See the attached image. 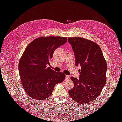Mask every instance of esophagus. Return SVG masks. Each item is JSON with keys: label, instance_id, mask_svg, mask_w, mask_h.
Segmentation results:
<instances>
[{"label": "esophagus", "instance_id": "34e87169", "mask_svg": "<svg viewBox=\"0 0 122 122\" xmlns=\"http://www.w3.org/2000/svg\"><path fill=\"white\" fill-rule=\"evenodd\" d=\"M66 80H69L70 79V76L68 75H66Z\"/></svg>", "mask_w": 122, "mask_h": 122}]
</instances>
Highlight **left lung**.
<instances>
[{
    "label": "left lung",
    "mask_w": 122,
    "mask_h": 122,
    "mask_svg": "<svg viewBox=\"0 0 122 122\" xmlns=\"http://www.w3.org/2000/svg\"><path fill=\"white\" fill-rule=\"evenodd\" d=\"M75 56V65L81 66L79 79L71 77L74 87L70 96L80 104L93 101L100 94L106 81L107 64L98 44L80 37L68 38Z\"/></svg>",
    "instance_id": "left-lung-1"
}]
</instances>
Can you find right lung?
Here are the masks:
<instances>
[{
    "label": "right lung",
    "mask_w": 122,
    "mask_h": 122,
    "mask_svg": "<svg viewBox=\"0 0 122 122\" xmlns=\"http://www.w3.org/2000/svg\"><path fill=\"white\" fill-rule=\"evenodd\" d=\"M67 41V37H40L26 48L19 62V72L24 90L31 98L37 100L48 98L55 85L65 80L63 73L55 72L47 65L54 50Z\"/></svg>",
    "instance_id": "obj_1"
}]
</instances>
